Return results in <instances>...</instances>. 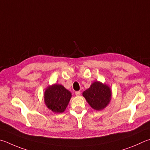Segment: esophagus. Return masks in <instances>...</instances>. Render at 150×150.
Returning a JSON list of instances; mask_svg holds the SVG:
<instances>
[{"label":"esophagus","instance_id":"34e87169","mask_svg":"<svg viewBox=\"0 0 150 150\" xmlns=\"http://www.w3.org/2000/svg\"><path fill=\"white\" fill-rule=\"evenodd\" d=\"M75 94H76V96H80L81 91H76L75 92Z\"/></svg>","mask_w":150,"mask_h":150}]
</instances>
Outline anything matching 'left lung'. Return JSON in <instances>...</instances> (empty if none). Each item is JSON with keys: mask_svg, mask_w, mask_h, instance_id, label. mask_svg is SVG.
<instances>
[{"mask_svg": "<svg viewBox=\"0 0 150 150\" xmlns=\"http://www.w3.org/2000/svg\"><path fill=\"white\" fill-rule=\"evenodd\" d=\"M87 102L96 110H101L106 107L111 100L110 87L100 82H94L83 93Z\"/></svg>", "mask_w": 150, "mask_h": 150, "instance_id": "1", "label": "left lung"}]
</instances>
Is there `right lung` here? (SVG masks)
Segmentation results:
<instances>
[{"mask_svg":"<svg viewBox=\"0 0 150 150\" xmlns=\"http://www.w3.org/2000/svg\"><path fill=\"white\" fill-rule=\"evenodd\" d=\"M71 97V92L61 84L48 87L45 92V102L48 109L55 113L64 112Z\"/></svg>","mask_w":150,"mask_h":150,"instance_id":"add662e5","label":"right lung"}]
</instances>
